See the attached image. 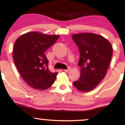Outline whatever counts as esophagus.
<instances>
[{"mask_svg": "<svg viewBox=\"0 0 125 125\" xmlns=\"http://www.w3.org/2000/svg\"><path fill=\"white\" fill-rule=\"evenodd\" d=\"M70 70H71V67H69L68 68H67V69H65V70H63V71L65 72H68L70 71Z\"/></svg>", "mask_w": 125, "mask_h": 125, "instance_id": "obj_1", "label": "esophagus"}]
</instances>
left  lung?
<instances>
[{
	"instance_id": "obj_1",
	"label": "left lung",
	"mask_w": 125,
	"mask_h": 125,
	"mask_svg": "<svg viewBox=\"0 0 125 125\" xmlns=\"http://www.w3.org/2000/svg\"><path fill=\"white\" fill-rule=\"evenodd\" d=\"M78 46L81 76L73 82L74 87L81 92L94 89L105 77L111 61L113 49L106 39L91 33L72 36Z\"/></svg>"
}]
</instances>
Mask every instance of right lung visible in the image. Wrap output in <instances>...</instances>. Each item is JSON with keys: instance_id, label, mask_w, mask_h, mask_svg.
Segmentation results:
<instances>
[{"instance_id": "right-lung-1", "label": "right lung", "mask_w": 125, "mask_h": 125, "mask_svg": "<svg viewBox=\"0 0 125 125\" xmlns=\"http://www.w3.org/2000/svg\"><path fill=\"white\" fill-rule=\"evenodd\" d=\"M58 35L28 32L20 36L14 44V62L23 79L38 90L48 89L55 81L58 72L49 70L44 52L56 42Z\"/></svg>"}]
</instances>
